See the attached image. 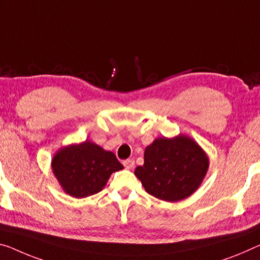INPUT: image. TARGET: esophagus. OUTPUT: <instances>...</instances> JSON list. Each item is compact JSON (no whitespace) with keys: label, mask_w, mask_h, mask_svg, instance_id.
<instances>
[{"label":"esophagus","mask_w":260,"mask_h":260,"mask_svg":"<svg viewBox=\"0 0 260 260\" xmlns=\"http://www.w3.org/2000/svg\"><path fill=\"white\" fill-rule=\"evenodd\" d=\"M123 165H124L125 169L130 170L135 166V160H134V159H126V160L123 161Z\"/></svg>","instance_id":"34e87169"}]
</instances>
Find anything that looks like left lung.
Wrapping results in <instances>:
<instances>
[{
  "label": "left lung",
  "instance_id": "8db88e82",
  "mask_svg": "<svg viewBox=\"0 0 260 260\" xmlns=\"http://www.w3.org/2000/svg\"><path fill=\"white\" fill-rule=\"evenodd\" d=\"M209 169V157L186 135L155 138L146 146L144 165L135 175L152 197L177 202L190 197L201 185Z\"/></svg>",
  "mask_w": 260,
  "mask_h": 260
}]
</instances>
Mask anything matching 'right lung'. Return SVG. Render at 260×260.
Returning <instances> with one entry per match:
<instances>
[{"mask_svg": "<svg viewBox=\"0 0 260 260\" xmlns=\"http://www.w3.org/2000/svg\"><path fill=\"white\" fill-rule=\"evenodd\" d=\"M51 167L62 190L81 199L101 191L110 175L121 171L123 165L114 152L85 141L59 149L52 158Z\"/></svg>", "mask_w": 260, "mask_h": 260, "instance_id": "right-lung-1", "label": "right lung"}]
</instances>
